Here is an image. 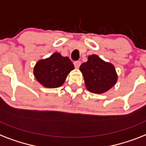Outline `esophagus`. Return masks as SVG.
<instances>
[{
	"mask_svg": "<svg viewBox=\"0 0 146 146\" xmlns=\"http://www.w3.org/2000/svg\"><path fill=\"white\" fill-rule=\"evenodd\" d=\"M73 64H74L76 68H79V66L81 65V61H74V62H73Z\"/></svg>",
	"mask_w": 146,
	"mask_h": 146,
	"instance_id": "obj_1",
	"label": "esophagus"
}]
</instances>
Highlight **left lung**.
I'll return each instance as SVG.
<instances>
[{
  "label": "left lung",
  "mask_w": 146,
  "mask_h": 146,
  "mask_svg": "<svg viewBox=\"0 0 146 146\" xmlns=\"http://www.w3.org/2000/svg\"><path fill=\"white\" fill-rule=\"evenodd\" d=\"M79 70L84 76L85 86L89 92L102 94L107 92L117 81V74L114 66L92 54L87 62L82 64Z\"/></svg>",
  "instance_id": "8db88e82"
}]
</instances>
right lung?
I'll return each mask as SVG.
<instances>
[{
    "label": "right lung",
    "mask_w": 146,
    "mask_h": 146,
    "mask_svg": "<svg viewBox=\"0 0 146 146\" xmlns=\"http://www.w3.org/2000/svg\"><path fill=\"white\" fill-rule=\"evenodd\" d=\"M74 69L67 57L55 52L48 58L40 60L34 69V76L40 84L46 88H58L64 84L67 74Z\"/></svg>",
    "instance_id": "1"
}]
</instances>
